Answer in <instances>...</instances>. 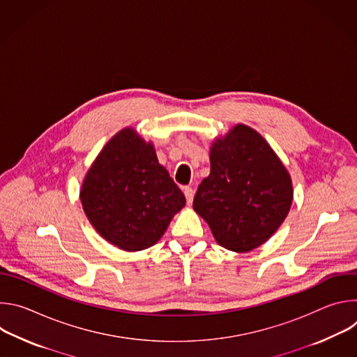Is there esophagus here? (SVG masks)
Returning <instances> with one entry per match:
<instances>
[{"instance_id":"1","label":"esophagus","mask_w":357,"mask_h":357,"mask_svg":"<svg viewBox=\"0 0 357 357\" xmlns=\"http://www.w3.org/2000/svg\"><path fill=\"white\" fill-rule=\"evenodd\" d=\"M183 193H185V196H186V202L190 205L192 200H193V196H195V190H193L190 186H185V188H183Z\"/></svg>"}]
</instances>
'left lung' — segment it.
I'll use <instances>...</instances> for the list:
<instances>
[{
    "instance_id": "1",
    "label": "left lung",
    "mask_w": 357,
    "mask_h": 357,
    "mask_svg": "<svg viewBox=\"0 0 357 357\" xmlns=\"http://www.w3.org/2000/svg\"><path fill=\"white\" fill-rule=\"evenodd\" d=\"M292 203L291 178L268 142L238 124L211 151V175L202 181L193 209L216 241L247 252L267 241Z\"/></svg>"
}]
</instances>
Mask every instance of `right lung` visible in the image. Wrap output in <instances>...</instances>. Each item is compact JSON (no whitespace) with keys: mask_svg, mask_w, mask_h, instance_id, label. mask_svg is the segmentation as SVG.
I'll return each mask as SVG.
<instances>
[{"mask_svg":"<svg viewBox=\"0 0 357 357\" xmlns=\"http://www.w3.org/2000/svg\"><path fill=\"white\" fill-rule=\"evenodd\" d=\"M80 200L93 227L126 251L154 245L186 202L152 144L131 128L101 149L84 178Z\"/></svg>","mask_w":357,"mask_h":357,"instance_id":"obj_1","label":"right lung"}]
</instances>
